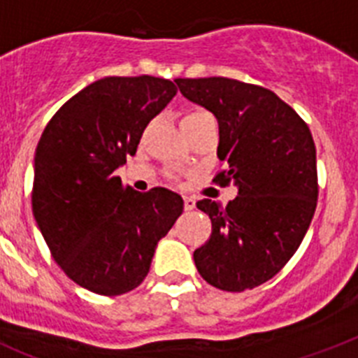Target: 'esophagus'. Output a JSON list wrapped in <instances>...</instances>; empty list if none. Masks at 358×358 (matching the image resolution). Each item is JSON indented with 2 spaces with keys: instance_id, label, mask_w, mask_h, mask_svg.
<instances>
[{
  "instance_id": "1",
  "label": "esophagus",
  "mask_w": 358,
  "mask_h": 358,
  "mask_svg": "<svg viewBox=\"0 0 358 358\" xmlns=\"http://www.w3.org/2000/svg\"><path fill=\"white\" fill-rule=\"evenodd\" d=\"M182 199H185V210H194L196 208V199L194 197L185 196Z\"/></svg>"
}]
</instances>
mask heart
Listing matches in <instances>:
<instances>
[{
  "label": "heart",
  "instance_id": "obj_1",
  "mask_svg": "<svg viewBox=\"0 0 358 358\" xmlns=\"http://www.w3.org/2000/svg\"><path fill=\"white\" fill-rule=\"evenodd\" d=\"M203 119H212V115L208 113V111H205V109H192V111H188V113L182 117V120H203Z\"/></svg>",
  "mask_w": 358,
  "mask_h": 358
}]
</instances>
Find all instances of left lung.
Listing matches in <instances>:
<instances>
[{
    "mask_svg": "<svg viewBox=\"0 0 358 358\" xmlns=\"http://www.w3.org/2000/svg\"><path fill=\"white\" fill-rule=\"evenodd\" d=\"M185 99L220 122V185H234L227 206L212 199L197 208L212 220V236L194 262L221 291L258 287L292 258L317 208V148L311 131L273 91L234 78H177Z\"/></svg>",
    "mask_w": 358,
    "mask_h": 358,
    "instance_id": "left-lung-1",
    "label": "left lung"
}]
</instances>
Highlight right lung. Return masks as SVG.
I'll use <instances>...</instances> for the list:
<instances>
[{
    "label": "right lung",
    "instance_id": "add662e5",
    "mask_svg": "<svg viewBox=\"0 0 358 358\" xmlns=\"http://www.w3.org/2000/svg\"><path fill=\"white\" fill-rule=\"evenodd\" d=\"M176 93L164 78L106 76L67 100L41 133L32 214L56 264L80 287L104 296L138 287L159 239L182 214L176 192L141 194L115 176Z\"/></svg>",
    "mask_w": 358,
    "mask_h": 358
}]
</instances>
